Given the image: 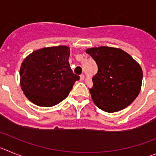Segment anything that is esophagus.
<instances>
[{"label":"esophagus","instance_id":"esophagus-1","mask_svg":"<svg viewBox=\"0 0 156 156\" xmlns=\"http://www.w3.org/2000/svg\"><path fill=\"white\" fill-rule=\"evenodd\" d=\"M84 78H85V75H84L83 74H81V75H80V80H81V81H83Z\"/></svg>","mask_w":156,"mask_h":156}]
</instances>
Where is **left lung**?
Here are the masks:
<instances>
[{
    "label": "left lung",
    "instance_id": "1",
    "mask_svg": "<svg viewBox=\"0 0 156 156\" xmlns=\"http://www.w3.org/2000/svg\"><path fill=\"white\" fill-rule=\"evenodd\" d=\"M86 53L98 67L89 88L95 104L103 111L113 113L132 103L141 87L143 74L139 64L120 49L94 47Z\"/></svg>",
    "mask_w": 156,
    "mask_h": 156
}]
</instances>
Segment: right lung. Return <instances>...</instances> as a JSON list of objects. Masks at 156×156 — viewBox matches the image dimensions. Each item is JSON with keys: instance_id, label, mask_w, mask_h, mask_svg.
Masks as SVG:
<instances>
[{"instance_id": "right-lung-1", "label": "right lung", "mask_w": 156, "mask_h": 156, "mask_svg": "<svg viewBox=\"0 0 156 156\" xmlns=\"http://www.w3.org/2000/svg\"><path fill=\"white\" fill-rule=\"evenodd\" d=\"M66 46L33 52L22 62L21 87L26 97L40 106H53L64 100L80 77L74 74Z\"/></svg>"}]
</instances>
